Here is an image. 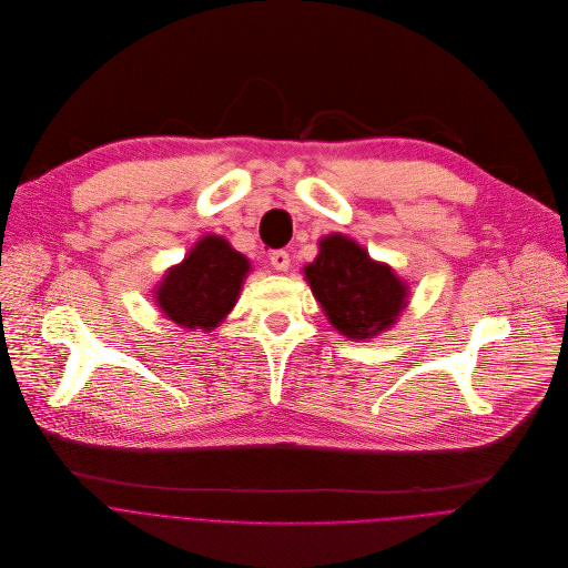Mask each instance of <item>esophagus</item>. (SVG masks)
Returning <instances> with one entry per match:
<instances>
[{
  "label": "esophagus",
  "mask_w": 568,
  "mask_h": 568,
  "mask_svg": "<svg viewBox=\"0 0 568 568\" xmlns=\"http://www.w3.org/2000/svg\"><path fill=\"white\" fill-rule=\"evenodd\" d=\"M268 257H271V264H273L275 271H288L291 257H288L286 251H273Z\"/></svg>",
  "instance_id": "34e87169"
}]
</instances>
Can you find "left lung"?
Listing matches in <instances>:
<instances>
[{"label": "left lung", "instance_id": "left-lung-1", "mask_svg": "<svg viewBox=\"0 0 568 568\" xmlns=\"http://www.w3.org/2000/svg\"><path fill=\"white\" fill-rule=\"evenodd\" d=\"M306 282L328 322L352 339L387 331L407 306V284L354 240L326 235L304 268Z\"/></svg>", "mask_w": 568, "mask_h": 568}]
</instances>
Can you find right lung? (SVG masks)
I'll list each match as a JSON object with an SVG mask.
<instances>
[{
  "mask_svg": "<svg viewBox=\"0 0 568 568\" xmlns=\"http://www.w3.org/2000/svg\"><path fill=\"white\" fill-rule=\"evenodd\" d=\"M251 262L219 235H205L156 286V304L183 328L212 331L237 302Z\"/></svg>",
  "mask_w": 568,
  "mask_h": 568,
  "instance_id": "obj_1",
  "label": "right lung"
}]
</instances>
